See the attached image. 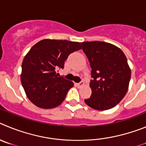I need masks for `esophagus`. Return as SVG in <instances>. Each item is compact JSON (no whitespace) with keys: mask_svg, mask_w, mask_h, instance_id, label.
I'll return each instance as SVG.
<instances>
[{"mask_svg":"<svg viewBox=\"0 0 146 146\" xmlns=\"http://www.w3.org/2000/svg\"><path fill=\"white\" fill-rule=\"evenodd\" d=\"M84 81H81L80 83H77V84H76V86H77V87H78V88H81V86H84Z\"/></svg>","mask_w":146,"mask_h":146,"instance_id":"esophagus-1","label":"esophagus"}]
</instances>
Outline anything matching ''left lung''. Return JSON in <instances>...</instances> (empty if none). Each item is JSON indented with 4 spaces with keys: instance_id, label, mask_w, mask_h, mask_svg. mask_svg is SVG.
Wrapping results in <instances>:
<instances>
[{
    "instance_id": "8db88e82",
    "label": "left lung",
    "mask_w": 146,
    "mask_h": 146,
    "mask_svg": "<svg viewBox=\"0 0 146 146\" xmlns=\"http://www.w3.org/2000/svg\"><path fill=\"white\" fill-rule=\"evenodd\" d=\"M92 68L90 98L86 104L98 111L115 107L129 88L131 70L124 52L119 47L102 41L81 43Z\"/></svg>"
}]
</instances>
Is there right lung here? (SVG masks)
<instances>
[{
  "instance_id": "1",
  "label": "right lung",
  "mask_w": 146,
  "mask_h": 146,
  "mask_svg": "<svg viewBox=\"0 0 146 146\" xmlns=\"http://www.w3.org/2000/svg\"><path fill=\"white\" fill-rule=\"evenodd\" d=\"M81 49L79 42L44 39L35 44L22 64L21 82L25 94L37 107L49 109L63 102L73 81L58 77L69 54Z\"/></svg>"
}]
</instances>
